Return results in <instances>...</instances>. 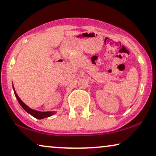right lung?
<instances>
[{"instance_id": "add662e5", "label": "right lung", "mask_w": 156, "mask_h": 156, "mask_svg": "<svg viewBox=\"0 0 156 156\" xmlns=\"http://www.w3.org/2000/svg\"><path fill=\"white\" fill-rule=\"evenodd\" d=\"M13 89H14V88H13ZM14 93H15V95H16V97L17 98V99H18L19 104H20V106L23 108V109H24L25 112H27V113H28V114H30L33 116L35 117V118L38 119H42L47 118V117L52 116L53 114H55V112H38V111L33 110V109H32V108H30L28 106H27L26 104H25L24 103H23V102L22 101V100L19 98L18 94H17L16 91H15V89H14Z\"/></svg>"}]
</instances>
